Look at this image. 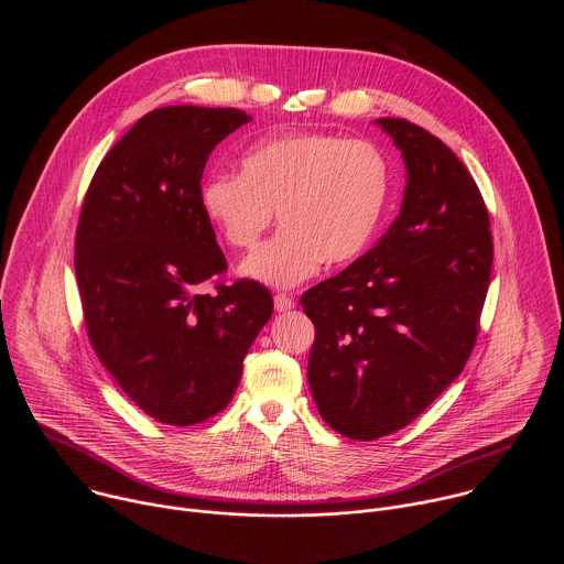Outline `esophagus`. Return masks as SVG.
<instances>
[{
	"label": "esophagus",
	"mask_w": 564,
	"mask_h": 564,
	"mask_svg": "<svg viewBox=\"0 0 564 564\" xmlns=\"http://www.w3.org/2000/svg\"><path fill=\"white\" fill-rule=\"evenodd\" d=\"M274 307H276V312H288L294 307V299L290 294L279 292V294H274Z\"/></svg>",
	"instance_id": "obj_1"
}]
</instances>
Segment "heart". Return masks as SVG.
Listing matches in <instances>:
<instances>
[{
  "label": "heart",
  "mask_w": 564,
  "mask_h": 564,
  "mask_svg": "<svg viewBox=\"0 0 564 564\" xmlns=\"http://www.w3.org/2000/svg\"><path fill=\"white\" fill-rule=\"evenodd\" d=\"M390 189L392 170L379 147L307 131L254 144L240 158V174L212 172L198 203L234 250H252L276 212L281 229L248 257L243 274L292 288L324 261L348 265L364 257Z\"/></svg>",
  "instance_id": "1"
}]
</instances>
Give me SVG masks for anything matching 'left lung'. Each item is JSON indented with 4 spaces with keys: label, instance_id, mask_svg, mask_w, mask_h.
<instances>
[{
    "label": "left lung",
    "instance_id": "left-lung-1",
    "mask_svg": "<svg viewBox=\"0 0 564 564\" xmlns=\"http://www.w3.org/2000/svg\"><path fill=\"white\" fill-rule=\"evenodd\" d=\"M377 124L409 172L399 218L372 250L301 296L314 324L316 409L361 442L409 426L464 370L494 265L489 209L462 160L409 120Z\"/></svg>",
    "mask_w": 564,
    "mask_h": 564
}]
</instances>
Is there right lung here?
Masks as SVG:
<instances>
[{"label": "right lung", "instance_id": "right-lung-1", "mask_svg": "<svg viewBox=\"0 0 564 564\" xmlns=\"http://www.w3.org/2000/svg\"><path fill=\"white\" fill-rule=\"evenodd\" d=\"M250 122L240 109L163 107L102 158L75 231L89 341L149 417L194 426L220 413L272 316L265 285L223 281L227 261L200 203L209 153ZM215 283L214 295L199 285Z\"/></svg>", "mask_w": 564, "mask_h": 564}]
</instances>
